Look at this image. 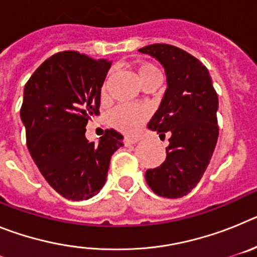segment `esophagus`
Returning <instances> with one entry per match:
<instances>
[{
    "mask_svg": "<svg viewBox=\"0 0 257 257\" xmlns=\"http://www.w3.org/2000/svg\"><path fill=\"white\" fill-rule=\"evenodd\" d=\"M139 142V139H136V138H124L123 139V144L124 145H131L135 144V143Z\"/></svg>",
    "mask_w": 257,
    "mask_h": 257,
    "instance_id": "esophagus-1",
    "label": "esophagus"
}]
</instances>
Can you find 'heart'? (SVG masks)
<instances>
[{
    "label": "heart",
    "mask_w": 257,
    "mask_h": 257,
    "mask_svg": "<svg viewBox=\"0 0 257 257\" xmlns=\"http://www.w3.org/2000/svg\"><path fill=\"white\" fill-rule=\"evenodd\" d=\"M136 72H138V77H139L142 85L149 79L161 78L158 68L151 63H139L136 65ZM108 81L109 77H106L104 79L103 85H101V95L106 94ZM148 109L144 108V106L123 104V105H118L117 108L113 109L110 115H109V119H110V124L118 131L127 134V135H135V134L139 133L143 124L148 119Z\"/></svg>",
    "instance_id": "heart-1"
}]
</instances>
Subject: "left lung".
I'll return each instance as SVG.
<instances>
[{
	"label": "left lung",
	"instance_id": "1",
	"mask_svg": "<svg viewBox=\"0 0 257 257\" xmlns=\"http://www.w3.org/2000/svg\"><path fill=\"white\" fill-rule=\"evenodd\" d=\"M163 65L167 90L148 128L165 140L166 160L145 172V180L156 194L180 198L196 188L216 147L219 99L207 68L187 51L166 44L139 49Z\"/></svg>",
	"mask_w": 257,
	"mask_h": 257
}]
</instances>
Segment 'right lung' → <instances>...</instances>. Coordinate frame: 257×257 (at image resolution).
<instances>
[{"instance_id":"obj_1","label":"right lung","mask_w":257,"mask_h":257,"mask_svg":"<svg viewBox=\"0 0 257 257\" xmlns=\"http://www.w3.org/2000/svg\"><path fill=\"white\" fill-rule=\"evenodd\" d=\"M112 61L61 51L36 69L24 87L20 118L27 147L47 183L67 199L97 194L110 157L123 136L104 131L99 144L86 139V124L99 115L101 85Z\"/></svg>"}]
</instances>
